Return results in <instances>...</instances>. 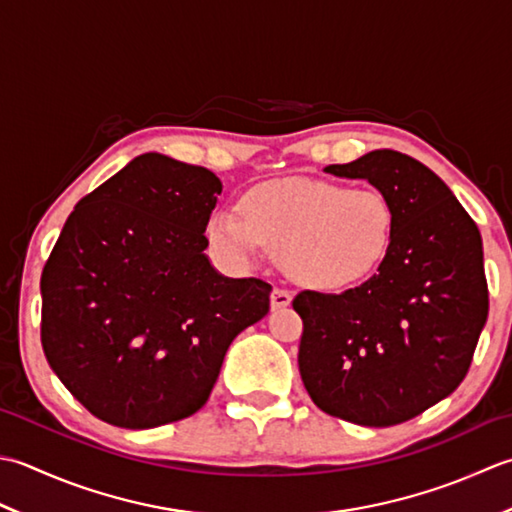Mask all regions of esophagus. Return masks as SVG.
<instances>
[{"label":"esophagus","mask_w":512,"mask_h":512,"mask_svg":"<svg viewBox=\"0 0 512 512\" xmlns=\"http://www.w3.org/2000/svg\"><path fill=\"white\" fill-rule=\"evenodd\" d=\"M291 300H294V294L291 291L283 289V287H274V291H271L269 296V302H271V309H285L291 305Z\"/></svg>","instance_id":"esophagus-1"}]
</instances>
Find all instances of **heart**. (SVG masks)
Returning <instances> with one entry per match:
<instances>
[{"instance_id": "heart-1", "label": "heart", "mask_w": 512, "mask_h": 512, "mask_svg": "<svg viewBox=\"0 0 512 512\" xmlns=\"http://www.w3.org/2000/svg\"><path fill=\"white\" fill-rule=\"evenodd\" d=\"M398 210L375 185L318 179L258 183L241 212L218 210L207 241L236 265L274 249L291 278L318 291H347L378 274L393 252Z\"/></svg>"}]
</instances>
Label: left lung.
<instances>
[{
	"instance_id": "left-lung-1",
	"label": "left lung",
	"mask_w": 512,
	"mask_h": 512,
	"mask_svg": "<svg viewBox=\"0 0 512 512\" xmlns=\"http://www.w3.org/2000/svg\"><path fill=\"white\" fill-rule=\"evenodd\" d=\"M325 172L387 192L398 232L367 283L291 302L302 318L300 378L320 411L393 426L466 378L488 318L482 236L440 176L402 152L373 150Z\"/></svg>"
}]
</instances>
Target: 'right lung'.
<instances>
[{
  "label": "right lung",
  "instance_id": "obj_1",
  "mask_svg": "<svg viewBox=\"0 0 512 512\" xmlns=\"http://www.w3.org/2000/svg\"><path fill=\"white\" fill-rule=\"evenodd\" d=\"M223 190L148 152L83 196L41 274V347L64 387L121 429H154L210 398L232 340L271 285L212 267L205 227Z\"/></svg>",
  "mask_w": 512,
  "mask_h": 512
}]
</instances>
